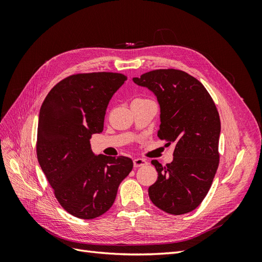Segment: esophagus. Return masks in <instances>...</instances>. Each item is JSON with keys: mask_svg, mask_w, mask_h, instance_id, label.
<instances>
[{"mask_svg": "<svg viewBox=\"0 0 262 262\" xmlns=\"http://www.w3.org/2000/svg\"><path fill=\"white\" fill-rule=\"evenodd\" d=\"M146 164H147V162L145 160H143V158H134L133 160L134 167H141V166H144Z\"/></svg>", "mask_w": 262, "mask_h": 262, "instance_id": "esophagus-1", "label": "esophagus"}]
</instances>
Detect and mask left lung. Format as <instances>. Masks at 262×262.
I'll return each mask as SVG.
<instances>
[{"instance_id": "obj_1", "label": "left lung", "mask_w": 262, "mask_h": 262, "mask_svg": "<svg viewBox=\"0 0 262 262\" xmlns=\"http://www.w3.org/2000/svg\"><path fill=\"white\" fill-rule=\"evenodd\" d=\"M154 94L161 109L158 137L175 144L173 160L162 166L148 195L158 209L180 215L198 208L207 195L219 166L221 121L204 86L184 71L155 70L133 77Z\"/></svg>"}]
</instances>
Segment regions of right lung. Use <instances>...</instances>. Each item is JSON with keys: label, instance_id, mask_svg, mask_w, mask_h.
<instances>
[{"label": "right lung", "instance_id": "right-lung-1", "mask_svg": "<svg viewBox=\"0 0 262 262\" xmlns=\"http://www.w3.org/2000/svg\"><path fill=\"white\" fill-rule=\"evenodd\" d=\"M126 81L120 73L76 74L47 95L38 119L37 157L62 208L84 220L102 215L133 168L125 156H96L91 138L104 129L106 109Z\"/></svg>", "mask_w": 262, "mask_h": 262}]
</instances>
